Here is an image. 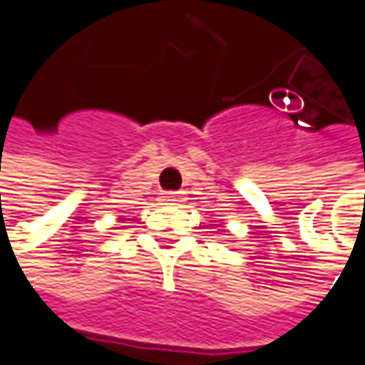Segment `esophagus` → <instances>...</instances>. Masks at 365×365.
<instances>
[{
    "mask_svg": "<svg viewBox=\"0 0 365 365\" xmlns=\"http://www.w3.org/2000/svg\"><path fill=\"white\" fill-rule=\"evenodd\" d=\"M162 199H164L166 203H176V201H180V199H182V195H180V193H164Z\"/></svg>",
    "mask_w": 365,
    "mask_h": 365,
    "instance_id": "esophagus-1",
    "label": "esophagus"
}]
</instances>
